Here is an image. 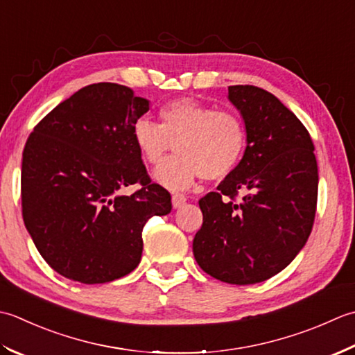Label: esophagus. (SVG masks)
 I'll list each match as a JSON object with an SVG mask.
<instances>
[{"instance_id":"esophagus-1","label":"esophagus","mask_w":355,"mask_h":355,"mask_svg":"<svg viewBox=\"0 0 355 355\" xmlns=\"http://www.w3.org/2000/svg\"><path fill=\"white\" fill-rule=\"evenodd\" d=\"M187 202V198L184 196V194H173L171 196V204H173V208H180Z\"/></svg>"}]
</instances>
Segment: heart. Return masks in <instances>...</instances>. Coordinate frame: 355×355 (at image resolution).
<instances>
[{"instance_id":"b5f03b06","label":"heart","mask_w":355,"mask_h":355,"mask_svg":"<svg viewBox=\"0 0 355 355\" xmlns=\"http://www.w3.org/2000/svg\"><path fill=\"white\" fill-rule=\"evenodd\" d=\"M161 124L137 119L132 136L144 161L157 165L175 146L176 153L155 171L173 191L193 187L199 178L220 180L233 175L247 151V127L230 110H216L193 98H179L159 110Z\"/></svg>"}]
</instances>
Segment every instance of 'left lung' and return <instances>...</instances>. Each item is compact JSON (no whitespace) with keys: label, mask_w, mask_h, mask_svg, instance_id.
<instances>
[{"label":"left lung","mask_w":355,"mask_h":355,"mask_svg":"<svg viewBox=\"0 0 355 355\" xmlns=\"http://www.w3.org/2000/svg\"><path fill=\"white\" fill-rule=\"evenodd\" d=\"M248 142L233 175L199 200L204 214L193 254L209 276L251 285L276 276L313 230L319 173L314 144L297 116L254 85H230ZM239 192L245 196L234 202Z\"/></svg>","instance_id":"obj_1"}]
</instances>
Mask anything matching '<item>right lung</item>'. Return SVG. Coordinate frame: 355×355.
<instances>
[{
  "instance_id": "add662e5",
  "label": "right lung",
  "mask_w": 355,
  "mask_h": 355,
  "mask_svg": "<svg viewBox=\"0 0 355 355\" xmlns=\"http://www.w3.org/2000/svg\"><path fill=\"white\" fill-rule=\"evenodd\" d=\"M148 99L113 83L87 85L58 104L28 136L21 168L24 225L61 276L107 284L141 262L142 228L171 211L151 184L132 128ZM139 183L127 197L120 191Z\"/></svg>"
}]
</instances>
